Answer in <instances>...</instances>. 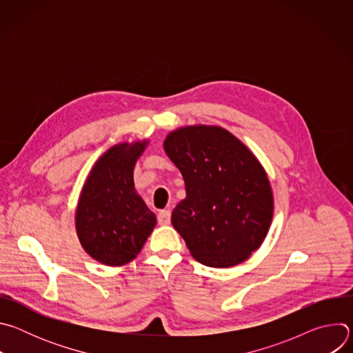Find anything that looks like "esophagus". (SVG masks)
<instances>
[{
  "instance_id": "esophagus-1",
  "label": "esophagus",
  "mask_w": 353,
  "mask_h": 353,
  "mask_svg": "<svg viewBox=\"0 0 353 353\" xmlns=\"http://www.w3.org/2000/svg\"><path fill=\"white\" fill-rule=\"evenodd\" d=\"M170 216H172V212L169 210H163L158 214V222L159 225H169L170 223Z\"/></svg>"
}]
</instances>
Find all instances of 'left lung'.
Listing matches in <instances>:
<instances>
[{
    "label": "left lung",
    "mask_w": 353,
    "mask_h": 353,
    "mask_svg": "<svg viewBox=\"0 0 353 353\" xmlns=\"http://www.w3.org/2000/svg\"><path fill=\"white\" fill-rule=\"evenodd\" d=\"M165 152L180 170L185 198L174 229L201 264L229 268L264 241L274 215L268 176L254 154L216 125H188L166 137Z\"/></svg>",
    "instance_id": "8db88e82"
}]
</instances>
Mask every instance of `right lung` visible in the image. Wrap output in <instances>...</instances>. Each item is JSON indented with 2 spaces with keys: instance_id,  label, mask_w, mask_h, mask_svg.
<instances>
[{
  "instance_id": "1",
  "label": "right lung",
  "mask_w": 353,
  "mask_h": 353,
  "mask_svg": "<svg viewBox=\"0 0 353 353\" xmlns=\"http://www.w3.org/2000/svg\"><path fill=\"white\" fill-rule=\"evenodd\" d=\"M148 139L121 142L97 159L82 187L75 212L86 253L109 267L132 261L157 225L134 185V168Z\"/></svg>"
}]
</instances>
